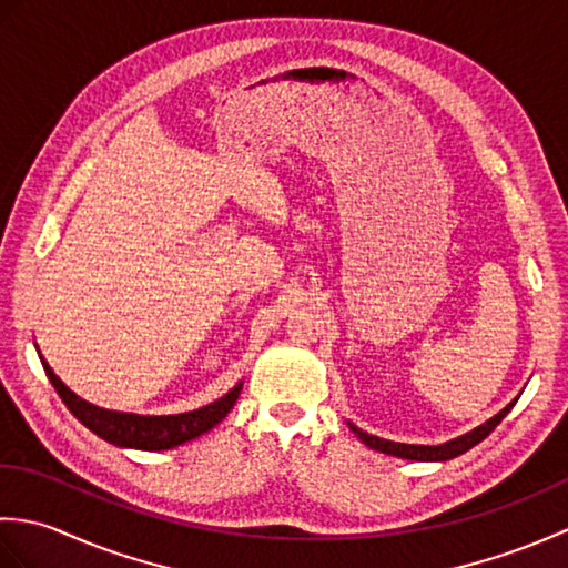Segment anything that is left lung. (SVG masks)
<instances>
[{"mask_svg": "<svg viewBox=\"0 0 568 568\" xmlns=\"http://www.w3.org/2000/svg\"><path fill=\"white\" fill-rule=\"evenodd\" d=\"M513 405H515V403H510L508 407L500 409V413H498L496 417H490V419L486 422V425H480V427H476L474 432L464 434V437L452 439V442L439 444V446H422V444H400V442H388V439L373 437V434L358 432L356 427H352V429L358 434L361 442H364L366 446H371V449H376V452H383V454L400 456V458H413V462H449V458H454V456H458V454L468 452L470 446H476L478 442H484V439L488 437V434L500 425L503 417L510 413Z\"/></svg>", "mask_w": 568, "mask_h": 568, "instance_id": "1", "label": "left lung"}]
</instances>
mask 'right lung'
Segmentation results:
<instances>
[{
    "label": "right lung",
    "mask_w": 568,
    "mask_h": 568,
    "mask_svg": "<svg viewBox=\"0 0 568 568\" xmlns=\"http://www.w3.org/2000/svg\"><path fill=\"white\" fill-rule=\"evenodd\" d=\"M41 364H43L48 381L53 383L55 393L60 395V400L65 403V407L82 422L84 427L114 446H129V449H143V452L173 449V446H178V444H185L190 439L200 437V434L210 432L214 425H220L229 409L234 407L239 390H241V383H239L236 388L222 395L220 400H214L212 405H204L200 409H192V413H183V415L114 413V409L90 405L88 400L78 397L63 381L55 376L51 366L43 361V356H41Z\"/></svg>",
    "instance_id": "add662e5"
}]
</instances>
